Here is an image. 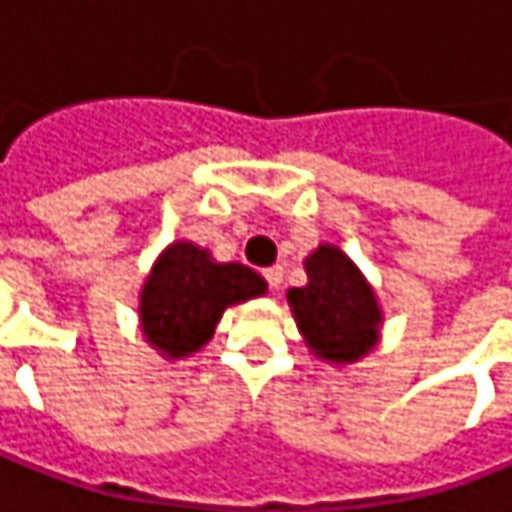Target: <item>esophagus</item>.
I'll use <instances>...</instances> for the list:
<instances>
[{
  "label": "esophagus",
  "instance_id": "obj_1",
  "mask_svg": "<svg viewBox=\"0 0 512 512\" xmlns=\"http://www.w3.org/2000/svg\"><path fill=\"white\" fill-rule=\"evenodd\" d=\"M265 279H268V285H271V288H279V285H282V268H279V265H274V268H268V271H265Z\"/></svg>",
  "mask_w": 512,
  "mask_h": 512
}]
</instances>
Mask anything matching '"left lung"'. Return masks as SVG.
Wrapping results in <instances>:
<instances>
[{"mask_svg": "<svg viewBox=\"0 0 512 512\" xmlns=\"http://www.w3.org/2000/svg\"><path fill=\"white\" fill-rule=\"evenodd\" d=\"M309 285L288 291V306L309 349L329 364H352L379 344L382 309L344 250L320 244L306 259Z\"/></svg>", "mask_w": 512, "mask_h": 512, "instance_id": "left-lung-1", "label": "left lung"}]
</instances>
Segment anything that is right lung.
Masks as SVG:
<instances>
[{
    "mask_svg": "<svg viewBox=\"0 0 512 512\" xmlns=\"http://www.w3.org/2000/svg\"><path fill=\"white\" fill-rule=\"evenodd\" d=\"M265 279L238 262H215L192 241L168 244L139 294L148 344L165 358H186L215 335L227 306L265 294Z\"/></svg>",
    "mask_w": 512,
    "mask_h": 512,
    "instance_id": "1",
    "label": "right lung"
}]
</instances>
